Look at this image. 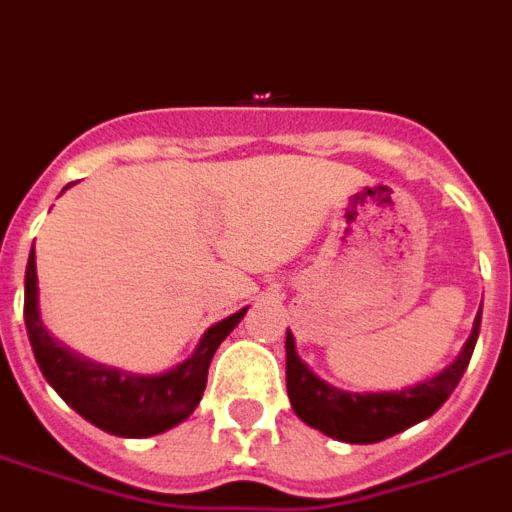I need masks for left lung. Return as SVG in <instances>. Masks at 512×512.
<instances>
[{"mask_svg":"<svg viewBox=\"0 0 512 512\" xmlns=\"http://www.w3.org/2000/svg\"><path fill=\"white\" fill-rule=\"evenodd\" d=\"M481 310L473 321L471 336L463 344L455 363L429 381L407 386L400 392H344L315 376L297 355L292 331H286V392L294 413L313 429L331 439L350 444H373L426 421L447 402L471 363L473 347L479 339Z\"/></svg>","mask_w":512,"mask_h":512,"instance_id":"obj_1","label":"left lung"}]
</instances>
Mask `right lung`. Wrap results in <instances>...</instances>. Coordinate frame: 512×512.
<instances>
[{
  "label": "right lung",
  "instance_id": "add662e5",
  "mask_svg": "<svg viewBox=\"0 0 512 512\" xmlns=\"http://www.w3.org/2000/svg\"><path fill=\"white\" fill-rule=\"evenodd\" d=\"M244 313L247 307L207 328L194 355L186 357L184 363H178L170 371L157 373V376L118 371V368L91 363L86 357L76 355L44 328L39 313L36 252L31 249L28 255L23 318H26L28 342L33 347L36 363L54 392L81 418L107 434L141 439V436L162 434L186 421L202 400L207 386V368L213 363L215 350L239 326Z\"/></svg>",
  "mask_w": 512,
  "mask_h": 512
}]
</instances>
